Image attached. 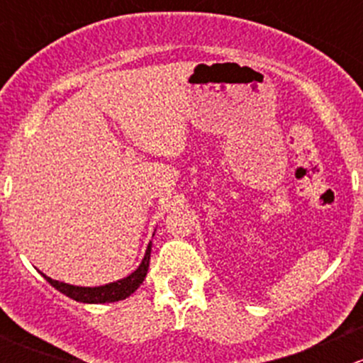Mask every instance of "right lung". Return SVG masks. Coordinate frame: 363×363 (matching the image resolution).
Returning <instances> with one entry per match:
<instances>
[{
  "mask_svg": "<svg viewBox=\"0 0 363 363\" xmlns=\"http://www.w3.org/2000/svg\"><path fill=\"white\" fill-rule=\"evenodd\" d=\"M151 246L152 242H149L147 250H145L144 258H142L140 265L137 267V270L130 274V276L123 277V279H117L113 283L104 284V286H73V284L63 283V281H56L52 277L45 276L47 283L52 284L57 291H61L63 295L69 296V298L77 300V302L82 303H107V302H117V300L128 298L131 294H135L138 286L144 283L145 276H147L149 270V259H151Z\"/></svg>",
  "mask_w": 363,
  "mask_h": 363,
  "instance_id": "1",
  "label": "right lung"
}]
</instances>
